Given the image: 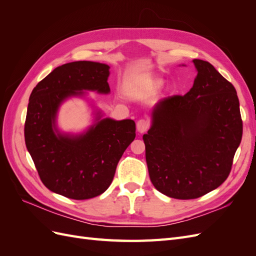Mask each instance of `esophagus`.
Here are the masks:
<instances>
[{
	"mask_svg": "<svg viewBox=\"0 0 256 256\" xmlns=\"http://www.w3.org/2000/svg\"><path fill=\"white\" fill-rule=\"evenodd\" d=\"M150 120H144V118L140 120L138 122V124H136V128H138V131H140V132H145V131H147V130L150 129Z\"/></svg>",
	"mask_w": 256,
	"mask_h": 256,
	"instance_id": "obj_1",
	"label": "esophagus"
}]
</instances>
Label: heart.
Instances as JSON below:
<instances>
[{
	"label": "heart",
	"mask_w": 256,
	"mask_h": 256,
	"mask_svg": "<svg viewBox=\"0 0 256 256\" xmlns=\"http://www.w3.org/2000/svg\"><path fill=\"white\" fill-rule=\"evenodd\" d=\"M161 83H162L161 80H158V79L152 80L148 84H147V88H150V90H157L161 86Z\"/></svg>",
	"instance_id": "b5f03b06"
}]
</instances>
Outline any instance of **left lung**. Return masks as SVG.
<instances>
[{
    "mask_svg": "<svg viewBox=\"0 0 256 256\" xmlns=\"http://www.w3.org/2000/svg\"><path fill=\"white\" fill-rule=\"evenodd\" d=\"M193 63L191 90L160 100L143 136L152 184L178 200L200 198L226 182L242 138L234 85L208 62Z\"/></svg>",
    "mask_w": 256,
    "mask_h": 256,
    "instance_id": "1",
    "label": "left lung"
}]
</instances>
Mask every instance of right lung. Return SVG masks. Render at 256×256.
I'll return each mask as SVG.
<instances>
[{
	"mask_svg": "<svg viewBox=\"0 0 256 256\" xmlns=\"http://www.w3.org/2000/svg\"><path fill=\"white\" fill-rule=\"evenodd\" d=\"M109 68L88 60L64 64L38 82L30 96L26 148L42 184L68 198L88 200L104 193L136 138V122L131 120L106 118L76 136H63L56 129V114L64 99L82 95L83 90L110 92Z\"/></svg>",
	"mask_w": 256,
	"mask_h": 256,
	"instance_id": "right-lung-1",
	"label": "right lung"
}]
</instances>
